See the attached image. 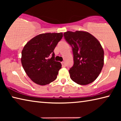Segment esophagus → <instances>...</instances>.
Returning <instances> with one entry per match:
<instances>
[{
	"label": "esophagus",
	"mask_w": 121,
	"mask_h": 121,
	"mask_svg": "<svg viewBox=\"0 0 121 121\" xmlns=\"http://www.w3.org/2000/svg\"><path fill=\"white\" fill-rule=\"evenodd\" d=\"M61 63H62V65H65V63L64 61H62V62H61Z\"/></svg>",
	"instance_id": "obj_1"
}]
</instances>
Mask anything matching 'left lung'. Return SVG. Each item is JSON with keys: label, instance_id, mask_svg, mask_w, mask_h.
<instances>
[{"label": "left lung", "instance_id": "obj_1", "mask_svg": "<svg viewBox=\"0 0 121 121\" xmlns=\"http://www.w3.org/2000/svg\"><path fill=\"white\" fill-rule=\"evenodd\" d=\"M63 36L73 48V65L69 70L70 78L79 85L92 83L104 64V51L100 42L86 31H68Z\"/></svg>", "mask_w": 121, "mask_h": 121}]
</instances>
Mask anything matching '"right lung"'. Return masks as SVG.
I'll return each mask as SVG.
<instances>
[{
  "label": "right lung",
  "instance_id": "1",
  "mask_svg": "<svg viewBox=\"0 0 121 121\" xmlns=\"http://www.w3.org/2000/svg\"><path fill=\"white\" fill-rule=\"evenodd\" d=\"M62 37V32L42 34L32 38L24 46L22 65L34 83L45 85L56 79L62 65L55 61L53 51ZM50 55L52 57L50 59Z\"/></svg>",
  "mask_w": 121,
  "mask_h": 121
}]
</instances>
